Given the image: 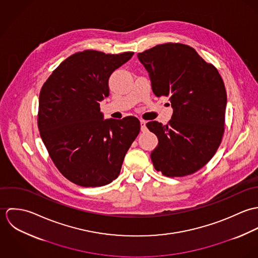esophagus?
<instances>
[{
	"label": "esophagus",
	"instance_id": "34e87169",
	"mask_svg": "<svg viewBox=\"0 0 258 258\" xmlns=\"http://www.w3.org/2000/svg\"><path fill=\"white\" fill-rule=\"evenodd\" d=\"M140 123H141V131L142 132H146L147 131V127H146V121L145 120H143V119H141L140 120Z\"/></svg>",
	"mask_w": 258,
	"mask_h": 258
}]
</instances>
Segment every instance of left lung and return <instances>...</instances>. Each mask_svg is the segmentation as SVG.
Segmentation results:
<instances>
[{
	"mask_svg": "<svg viewBox=\"0 0 258 258\" xmlns=\"http://www.w3.org/2000/svg\"><path fill=\"white\" fill-rule=\"evenodd\" d=\"M156 96H169L173 107L167 125L148 122L159 143L151 153L155 169L167 177H184L215 155L224 131L226 91L218 70L190 46L164 43L138 53Z\"/></svg>",
	"mask_w": 258,
	"mask_h": 258,
	"instance_id": "1",
	"label": "left lung"
}]
</instances>
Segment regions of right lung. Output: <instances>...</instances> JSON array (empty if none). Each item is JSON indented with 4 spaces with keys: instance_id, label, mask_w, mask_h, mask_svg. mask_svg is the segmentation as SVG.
<instances>
[{
    "instance_id": "right-lung-1",
    "label": "right lung",
    "mask_w": 258,
    "mask_h": 258,
    "mask_svg": "<svg viewBox=\"0 0 258 258\" xmlns=\"http://www.w3.org/2000/svg\"><path fill=\"white\" fill-rule=\"evenodd\" d=\"M134 52L87 49L63 60L39 92L37 126L58 171L81 186L110 184L140 132L134 116L103 119L99 102L109 96L108 79Z\"/></svg>"
}]
</instances>
